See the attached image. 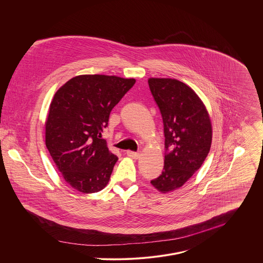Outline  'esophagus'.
<instances>
[{
	"instance_id": "34e87169",
	"label": "esophagus",
	"mask_w": 263,
	"mask_h": 263,
	"mask_svg": "<svg viewBox=\"0 0 263 263\" xmlns=\"http://www.w3.org/2000/svg\"><path fill=\"white\" fill-rule=\"evenodd\" d=\"M126 155L133 159H138L140 157V153L133 152V151H126Z\"/></svg>"
}]
</instances>
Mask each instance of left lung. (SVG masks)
I'll list each match as a JSON object with an SVG mask.
<instances>
[{"mask_svg":"<svg viewBox=\"0 0 263 263\" xmlns=\"http://www.w3.org/2000/svg\"><path fill=\"white\" fill-rule=\"evenodd\" d=\"M165 135V166L151 181L162 193L182 187L204 163L212 142V125L205 105L185 83L170 78H149Z\"/></svg>","mask_w":263,"mask_h":263,"instance_id":"8db88e82","label":"left lung"}]
</instances>
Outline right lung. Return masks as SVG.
I'll return each instance as SVG.
<instances>
[{
	"mask_svg": "<svg viewBox=\"0 0 263 263\" xmlns=\"http://www.w3.org/2000/svg\"><path fill=\"white\" fill-rule=\"evenodd\" d=\"M134 78L79 75L60 87L50 104L46 146L73 189L85 194L102 190L119 158L108 151L101 133Z\"/></svg>",
	"mask_w": 263,
	"mask_h": 263,
	"instance_id": "right-lung-1",
	"label": "right lung"
}]
</instances>
